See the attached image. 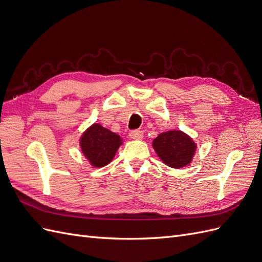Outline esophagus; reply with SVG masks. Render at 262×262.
<instances>
[{
    "label": "esophagus",
    "mask_w": 262,
    "mask_h": 262,
    "mask_svg": "<svg viewBox=\"0 0 262 262\" xmlns=\"http://www.w3.org/2000/svg\"><path fill=\"white\" fill-rule=\"evenodd\" d=\"M129 137L132 140H142L144 137V133L140 130H133L129 133Z\"/></svg>",
    "instance_id": "esophagus-1"
}]
</instances>
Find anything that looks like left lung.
<instances>
[{"label": "left lung", "instance_id": "obj_1", "mask_svg": "<svg viewBox=\"0 0 262 262\" xmlns=\"http://www.w3.org/2000/svg\"><path fill=\"white\" fill-rule=\"evenodd\" d=\"M153 148L162 162L171 168H182L191 163L196 143L180 130L162 132L153 140Z\"/></svg>", "mask_w": 262, "mask_h": 262}]
</instances>
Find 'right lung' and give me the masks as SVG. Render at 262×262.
<instances>
[{
  "instance_id": "add662e5",
  "label": "right lung",
  "mask_w": 262,
  "mask_h": 262,
  "mask_svg": "<svg viewBox=\"0 0 262 262\" xmlns=\"http://www.w3.org/2000/svg\"><path fill=\"white\" fill-rule=\"evenodd\" d=\"M122 139L117 133L93 123L81 136L80 146L83 155L94 167H104L114 160Z\"/></svg>"
}]
</instances>
